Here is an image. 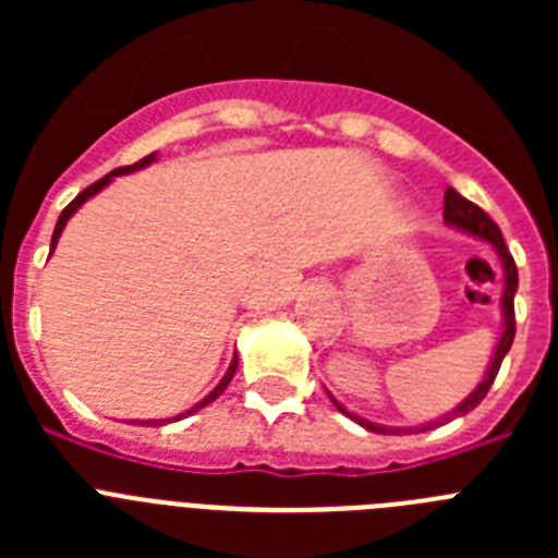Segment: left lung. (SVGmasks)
<instances>
[{
  "label": "left lung",
  "instance_id": "8db88e82",
  "mask_svg": "<svg viewBox=\"0 0 558 558\" xmlns=\"http://www.w3.org/2000/svg\"><path fill=\"white\" fill-rule=\"evenodd\" d=\"M445 220H447V226H452V229H461V231H466V234L483 240V243H489L492 248L497 251V256H500V263H502V299H500L502 332H500V340H497V347H495V357H492L489 368H486V374H483V379L477 383L475 391L463 399L461 405H456L450 413H445V416L438 418V422H427V425L411 427V430H430V427L441 425V422H450V418H456V416H463V413H470L472 408L481 405V399L489 393L492 383H495L497 372H500L502 357L509 354L511 343H514V329H517L514 327V293H517V282H520V279H517L514 256H511L509 248H506V240H502L500 229H497L495 220H492L489 215L481 209V206H475L472 201H466L463 195H458L452 186L447 190V195H445ZM329 399H332L335 408H338L340 413H347L352 422H357L360 427H366L368 433H402V430H408V427L377 425V422H368V418H363V416H354L352 411H347V408L340 405L332 393H329Z\"/></svg>",
  "mask_w": 558,
  "mask_h": 558
}]
</instances>
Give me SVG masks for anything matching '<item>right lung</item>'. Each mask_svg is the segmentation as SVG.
I'll use <instances>...</instances> for the list:
<instances>
[{
	"label": "right lung",
	"mask_w": 558,
	"mask_h": 558,
	"mask_svg": "<svg viewBox=\"0 0 558 558\" xmlns=\"http://www.w3.org/2000/svg\"><path fill=\"white\" fill-rule=\"evenodd\" d=\"M153 161H156V153H150V156H145V159L142 161H136V165H128V167H117V170L113 172H108V175H102L100 181H95V184L92 186H86V190L81 192V195H77L75 201H72V204L66 206V209L61 211V218H58V223H56V231H52V243H49V254H52V251H56V245H58V240H61V231H63V226H66V220L72 218V215H75L77 209H81L83 204H86L88 198H95L97 192L102 190V186H108L113 181V175H128V172H136V170H142V167H147V165H153ZM234 372H236V354L234 357H231V363H229V372L223 374V379H220L218 386L211 388V393H206L204 399H201L198 405H192L190 411L186 413H181V416H175V418H161V425H165V422H179V418H184V416H192V413L195 411H201V408H206L209 405V402H215V399L220 397V393L226 391V388H229V383H231V377H234ZM150 425H159V422H150Z\"/></svg>",
	"instance_id": "obj_1"
}]
</instances>
